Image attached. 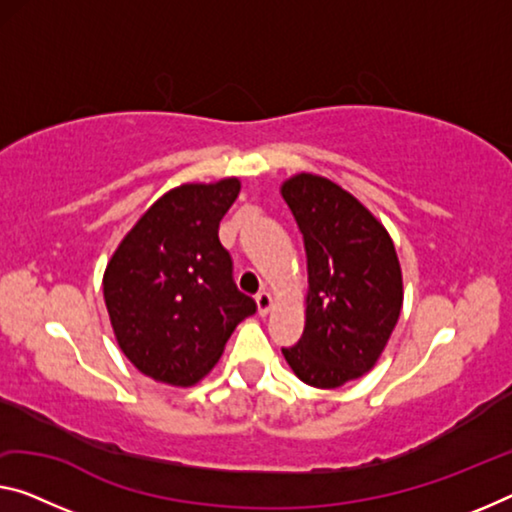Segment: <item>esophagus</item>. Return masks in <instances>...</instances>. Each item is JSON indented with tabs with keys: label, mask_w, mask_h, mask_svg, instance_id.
I'll return each instance as SVG.
<instances>
[{
	"label": "esophagus",
	"mask_w": 512,
	"mask_h": 512,
	"mask_svg": "<svg viewBox=\"0 0 512 512\" xmlns=\"http://www.w3.org/2000/svg\"><path fill=\"white\" fill-rule=\"evenodd\" d=\"M256 304H258V313L265 316V313L272 309V295L267 293V290H261V293L256 295Z\"/></svg>",
	"instance_id": "34e87169"
}]
</instances>
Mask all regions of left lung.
I'll return each instance as SVG.
<instances>
[{"mask_svg":"<svg viewBox=\"0 0 512 512\" xmlns=\"http://www.w3.org/2000/svg\"><path fill=\"white\" fill-rule=\"evenodd\" d=\"M304 238L309 295L304 334L283 357L302 382L336 389L371 371L396 327L403 277L384 226L327 178L281 185Z\"/></svg>","mask_w":512,"mask_h":512,"instance_id":"8db88e82","label":"left lung"}]
</instances>
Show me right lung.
Here are the masks:
<instances>
[{"mask_svg": "<svg viewBox=\"0 0 512 512\" xmlns=\"http://www.w3.org/2000/svg\"><path fill=\"white\" fill-rule=\"evenodd\" d=\"M240 180L180 185L144 212L107 265L102 293L123 355L153 380L199 382L256 302L233 281L219 222Z\"/></svg>", "mask_w": 512, "mask_h": 512, "instance_id": "obj_1", "label": "right lung"}]
</instances>
